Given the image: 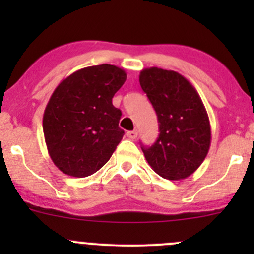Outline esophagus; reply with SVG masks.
Masks as SVG:
<instances>
[{"label": "esophagus", "mask_w": 254, "mask_h": 254, "mask_svg": "<svg viewBox=\"0 0 254 254\" xmlns=\"http://www.w3.org/2000/svg\"><path fill=\"white\" fill-rule=\"evenodd\" d=\"M127 136L129 137V139L135 140L137 137V131H136V130H132V131H127Z\"/></svg>", "instance_id": "1"}]
</instances>
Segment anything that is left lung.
<instances>
[{
	"mask_svg": "<svg viewBox=\"0 0 254 254\" xmlns=\"http://www.w3.org/2000/svg\"><path fill=\"white\" fill-rule=\"evenodd\" d=\"M139 79L157 114L160 129L156 142L141 147L146 161L163 178H187L205 160L211 141L203 101L190 82L176 71L143 68Z\"/></svg>",
	"mask_w": 254,
	"mask_h": 254,
	"instance_id": "left-lung-1",
	"label": "left lung"
}]
</instances>
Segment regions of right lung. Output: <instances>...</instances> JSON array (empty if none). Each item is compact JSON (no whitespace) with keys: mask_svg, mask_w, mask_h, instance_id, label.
<instances>
[{"mask_svg":"<svg viewBox=\"0 0 254 254\" xmlns=\"http://www.w3.org/2000/svg\"><path fill=\"white\" fill-rule=\"evenodd\" d=\"M127 81L118 66L103 64L71 73L49 99L43 131L54 165L71 177H88L109 161L124 130L112 103Z\"/></svg>","mask_w":254,"mask_h":254,"instance_id":"right-lung-1","label":"right lung"}]
</instances>
